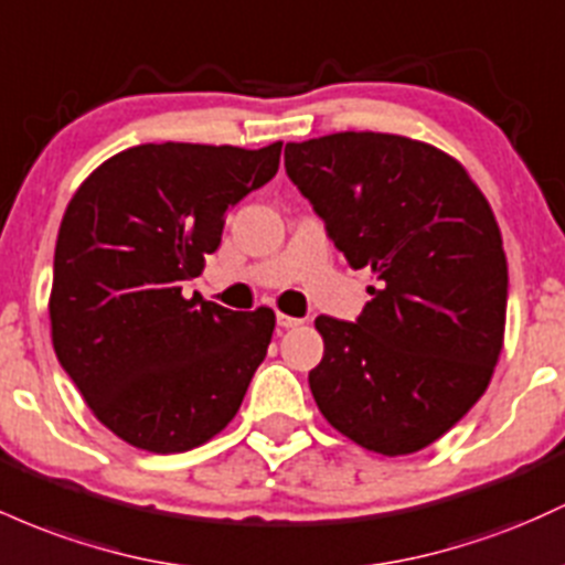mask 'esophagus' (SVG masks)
<instances>
[{
	"label": "esophagus",
	"mask_w": 565,
	"mask_h": 565,
	"mask_svg": "<svg viewBox=\"0 0 565 565\" xmlns=\"http://www.w3.org/2000/svg\"><path fill=\"white\" fill-rule=\"evenodd\" d=\"M276 321H278V327H281V330H292V327L302 324V319H295V316H287V313H278Z\"/></svg>",
	"instance_id": "1"
}]
</instances>
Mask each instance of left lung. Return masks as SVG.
I'll return each mask as SVG.
<instances>
[{"label":"left lung","mask_w":565,"mask_h":565,"mask_svg":"<svg viewBox=\"0 0 565 565\" xmlns=\"http://www.w3.org/2000/svg\"><path fill=\"white\" fill-rule=\"evenodd\" d=\"M284 158L351 268L377 278L356 321L316 319V405L364 450L418 454L472 411L504 349L491 203L454 154L399 134L289 141Z\"/></svg>","instance_id":"1"}]
</instances>
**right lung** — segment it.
I'll return each instance as SVG.
<instances>
[{"instance_id":"obj_1","label":"right lung","mask_w":565,"mask_h":565,"mask_svg":"<svg viewBox=\"0 0 565 565\" xmlns=\"http://www.w3.org/2000/svg\"><path fill=\"white\" fill-rule=\"evenodd\" d=\"M281 141L139 145L104 160L61 220L51 338L85 405L122 443L184 454L238 413L276 313H235L182 284L216 252L225 214L278 171Z\"/></svg>"}]
</instances>
